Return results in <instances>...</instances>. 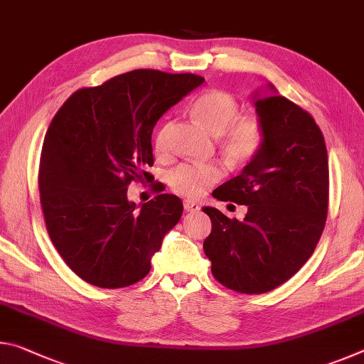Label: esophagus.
Instances as JSON below:
<instances>
[{
  "instance_id": "esophagus-1",
  "label": "esophagus",
  "mask_w": 364,
  "mask_h": 364,
  "mask_svg": "<svg viewBox=\"0 0 364 364\" xmlns=\"http://www.w3.org/2000/svg\"><path fill=\"white\" fill-rule=\"evenodd\" d=\"M183 205H184V210L189 212V213L200 210V205L197 204V202H194V200H184Z\"/></svg>"
}]
</instances>
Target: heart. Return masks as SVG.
<instances>
[{
  "instance_id": "heart-1",
  "label": "heart",
  "mask_w": 364,
  "mask_h": 364,
  "mask_svg": "<svg viewBox=\"0 0 364 364\" xmlns=\"http://www.w3.org/2000/svg\"><path fill=\"white\" fill-rule=\"evenodd\" d=\"M191 112L205 130L217 134L221 151L231 162L245 164L262 151L263 123L254 115H237V101L225 91H207L194 101ZM170 130L171 123H164L154 136V154L159 159L170 156ZM223 176L225 167L220 162H186L170 171L168 184L173 193L197 199Z\"/></svg>"
}]
</instances>
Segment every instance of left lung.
<instances>
[{"label": "left lung", "instance_id": "left-lung-1", "mask_svg": "<svg viewBox=\"0 0 364 364\" xmlns=\"http://www.w3.org/2000/svg\"><path fill=\"white\" fill-rule=\"evenodd\" d=\"M255 95L264 128L262 151L213 197L247 205L242 221L204 207L212 231L204 252L220 284L264 294L291 279L321 237L329 204L324 136L313 117L284 96Z\"/></svg>", "mask_w": 364, "mask_h": 364}]
</instances>
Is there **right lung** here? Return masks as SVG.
Instances as JSON below:
<instances>
[{"label":"right lung","instance_id":"right-lung-1","mask_svg":"<svg viewBox=\"0 0 364 364\" xmlns=\"http://www.w3.org/2000/svg\"><path fill=\"white\" fill-rule=\"evenodd\" d=\"M202 83L194 73L138 69L75 91L54 115L40 157L41 210L54 247L88 284H136L180 221L183 202L160 194V183L141 208L127 191L154 180V127Z\"/></svg>","mask_w":364,"mask_h":364}]
</instances>
